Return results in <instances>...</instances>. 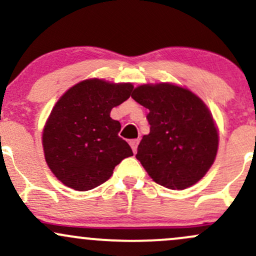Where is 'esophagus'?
I'll list each match as a JSON object with an SVG mask.
<instances>
[{"label": "esophagus", "mask_w": 256, "mask_h": 256, "mask_svg": "<svg viewBox=\"0 0 256 256\" xmlns=\"http://www.w3.org/2000/svg\"><path fill=\"white\" fill-rule=\"evenodd\" d=\"M138 140H131L130 141V146H131V148H132V152L134 154H136V152H137V147H138Z\"/></svg>", "instance_id": "esophagus-1"}]
</instances>
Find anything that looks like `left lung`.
Instances as JSON below:
<instances>
[{
  "label": "left lung",
  "mask_w": 256,
  "mask_h": 256,
  "mask_svg": "<svg viewBox=\"0 0 256 256\" xmlns=\"http://www.w3.org/2000/svg\"><path fill=\"white\" fill-rule=\"evenodd\" d=\"M131 97L150 110V131L136 154L148 175L170 190L196 184L212 165L218 147V128L203 100L168 82L141 85Z\"/></svg>",
  "instance_id": "8db88e82"
}]
</instances>
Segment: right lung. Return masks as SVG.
<instances>
[{
	"mask_svg": "<svg viewBox=\"0 0 256 256\" xmlns=\"http://www.w3.org/2000/svg\"><path fill=\"white\" fill-rule=\"evenodd\" d=\"M131 84L100 78L81 81L60 98L42 134L44 159L62 184L90 190L112 176L114 168L134 156L119 137L122 125L110 118L114 106L131 96Z\"/></svg>",
	"mask_w": 256,
	"mask_h": 256,
	"instance_id": "1",
	"label": "right lung"
}]
</instances>
